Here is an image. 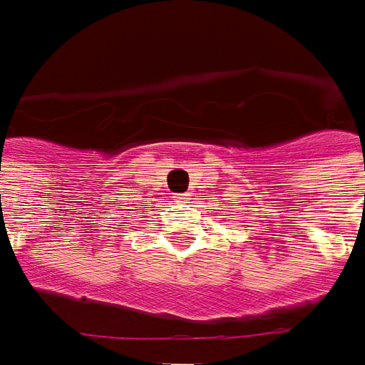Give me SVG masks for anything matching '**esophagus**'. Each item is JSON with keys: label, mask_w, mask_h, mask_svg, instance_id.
<instances>
[{"label": "esophagus", "mask_w": 365, "mask_h": 365, "mask_svg": "<svg viewBox=\"0 0 365 365\" xmlns=\"http://www.w3.org/2000/svg\"><path fill=\"white\" fill-rule=\"evenodd\" d=\"M180 198V202H190V194H182V196H178Z\"/></svg>", "instance_id": "34e87169"}]
</instances>
